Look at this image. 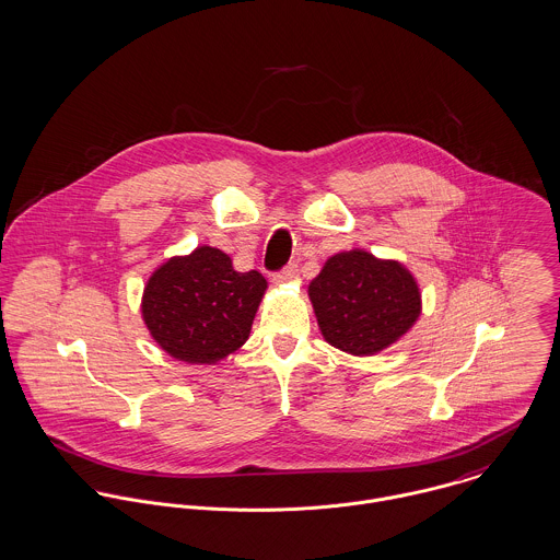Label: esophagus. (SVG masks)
<instances>
[{
    "instance_id": "esophagus-1",
    "label": "esophagus",
    "mask_w": 560,
    "mask_h": 560,
    "mask_svg": "<svg viewBox=\"0 0 560 560\" xmlns=\"http://www.w3.org/2000/svg\"><path fill=\"white\" fill-rule=\"evenodd\" d=\"M295 276H298V267L291 262V265H287L282 271H278V273L273 276V280H276V284H284V282L295 280Z\"/></svg>"
}]
</instances>
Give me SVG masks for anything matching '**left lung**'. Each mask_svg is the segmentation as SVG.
Masks as SVG:
<instances>
[{
    "instance_id": "1",
    "label": "left lung",
    "mask_w": 560,
    "mask_h": 560,
    "mask_svg": "<svg viewBox=\"0 0 560 560\" xmlns=\"http://www.w3.org/2000/svg\"><path fill=\"white\" fill-rule=\"evenodd\" d=\"M307 298L323 338L349 355L385 351L421 314V291L407 267L359 248L329 256Z\"/></svg>"
}]
</instances>
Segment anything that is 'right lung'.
I'll return each instance as SVG.
<instances>
[{
  "instance_id": "1",
  "label": "right lung",
  "mask_w": 560,
  "mask_h": 560,
  "mask_svg": "<svg viewBox=\"0 0 560 560\" xmlns=\"http://www.w3.org/2000/svg\"><path fill=\"white\" fill-rule=\"evenodd\" d=\"M265 291L262 273L237 271L220 248L199 246L153 271L141 314L164 353L211 365L244 347Z\"/></svg>"
}]
</instances>
